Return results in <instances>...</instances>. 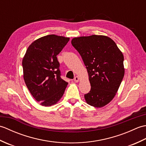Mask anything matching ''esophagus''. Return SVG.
I'll return each instance as SVG.
<instances>
[{
	"instance_id": "esophagus-1",
	"label": "esophagus",
	"mask_w": 146,
	"mask_h": 146,
	"mask_svg": "<svg viewBox=\"0 0 146 146\" xmlns=\"http://www.w3.org/2000/svg\"><path fill=\"white\" fill-rule=\"evenodd\" d=\"M78 81H79V77L75 76V78H74V82H78Z\"/></svg>"
}]
</instances>
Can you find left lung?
I'll list each match as a JSON object with an SVG mask.
<instances>
[{
    "mask_svg": "<svg viewBox=\"0 0 146 146\" xmlns=\"http://www.w3.org/2000/svg\"><path fill=\"white\" fill-rule=\"evenodd\" d=\"M71 44L88 73L91 89L84 95L86 102L97 108L105 106L116 95L124 76L123 54L115 42L105 36L75 38Z\"/></svg>",
    "mask_w": 146,
    "mask_h": 146,
    "instance_id": "8db88e82",
    "label": "left lung"
}]
</instances>
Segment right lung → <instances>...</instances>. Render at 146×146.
<instances>
[{
    "mask_svg": "<svg viewBox=\"0 0 146 146\" xmlns=\"http://www.w3.org/2000/svg\"><path fill=\"white\" fill-rule=\"evenodd\" d=\"M69 38L48 35L34 41L23 60L24 79L30 93L42 106L54 105L63 95L68 82L61 78L56 56Z\"/></svg>",
    "mask_w": 146,
    "mask_h": 146,
    "instance_id": "add662e5",
    "label": "right lung"
}]
</instances>
